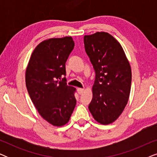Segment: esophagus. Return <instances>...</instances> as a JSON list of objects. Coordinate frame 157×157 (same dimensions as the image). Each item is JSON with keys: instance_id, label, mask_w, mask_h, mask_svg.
I'll use <instances>...</instances> for the list:
<instances>
[{"instance_id": "1", "label": "esophagus", "mask_w": 157, "mask_h": 157, "mask_svg": "<svg viewBox=\"0 0 157 157\" xmlns=\"http://www.w3.org/2000/svg\"><path fill=\"white\" fill-rule=\"evenodd\" d=\"M77 91H78V94H82L83 93V91H84V89H81V88H78V89H77Z\"/></svg>"}]
</instances>
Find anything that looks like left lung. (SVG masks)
<instances>
[{"label":"left lung","mask_w":157,"mask_h":157,"mask_svg":"<svg viewBox=\"0 0 157 157\" xmlns=\"http://www.w3.org/2000/svg\"><path fill=\"white\" fill-rule=\"evenodd\" d=\"M83 41L96 74L89 109L96 121L109 124L127 104L132 83L129 62L121 44L108 33L84 36Z\"/></svg>","instance_id":"1"}]
</instances>
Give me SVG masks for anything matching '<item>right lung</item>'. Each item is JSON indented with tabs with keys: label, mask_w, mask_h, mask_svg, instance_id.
I'll use <instances>...</instances> for the list:
<instances>
[{
	"label": "right lung",
	"mask_w": 157,
	"mask_h": 157,
	"mask_svg": "<svg viewBox=\"0 0 157 157\" xmlns=\"http://www.w3.org/2000/svg\"><path fill=\"white\" fill-rule=\"evenodd\" d=\"M74 48L71 36L50 38L38 45L25 71V85L40 115L56 126L69 121L76 104V89L66 83V62Z\"/></svg>",
	"instance_id": "obj_1"
}]
</instances>
